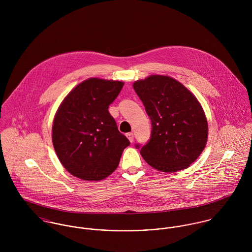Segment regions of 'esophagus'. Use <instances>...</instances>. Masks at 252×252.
Masks as SVG:
<instances>
[{
	"label": "esophagus",
	"instance_id": "obj_1",
	"mask_svg": "<svg viewBox=\"0 0 252 252\" xmlns=\"http://www.w3.org/2000/svg\"><path fill=\"white\" fill-rule=\"evenodd\" d=\"M127 138L129 139V141L131 142V143H133L134 142V134L133 133H127Z\"/></svg>",
	"mask_w": 252,
	"mask_h": 252
}]
</instances>
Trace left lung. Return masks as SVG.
I'll return each mask as SVG.
<instances>
[{
    "label": "left lung",
    "instance_id": "left-lung-1",
    "mask_svg": "<svg viewBox=\"0 0 252 252\" xmlns=\"http://www.w3.org/2000/svg\"><path fill=\"white\" fill-rule=\"evenodd\" d=\"M133 87L151 120L149 141L136 144L145 162L165 173L188 168L208 140V121L196 97L166 75H150Z\"/></svg>",
    "mask_w": 252,
    "mask_h": 252
}]
</instances>
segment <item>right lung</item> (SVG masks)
I'll use <instances>...</instances> for the list:
<instances>
[{
    "label": "right lung",
    "mask_w": 252,
    "mask_h": 252,
    "mask_svg": "<svg viewBox=\"0 0 252 252\" xmlns=\"http://www.w3.org/2000/svg\"><path fill=\"white\" fill-rule=\"evenodd\" d=\"M124 82L89 78L75 86L58 108L52 126L55 152L72 176L101 180L117 168L130 142L118 131L109 105Z\"/></svg>",
    "instance_id": "add662e5"
}]
</instances>
